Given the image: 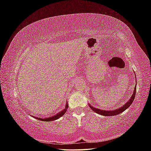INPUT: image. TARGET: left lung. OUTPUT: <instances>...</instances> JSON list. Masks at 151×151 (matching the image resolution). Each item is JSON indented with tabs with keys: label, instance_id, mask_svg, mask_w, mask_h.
Here are the masks:
<instances>
[{
	"label": "left lung",
	"instance_id": "left-lung-1",
	"mask_svg": "<svg viewBox=\"0 0 151 151\" xmlns=\"http://www.w3.org/2000/svg\"><path fill=\"white\" fill-rule=\"evenodd\" d=\"M136 86H135L134 93H133V94H132L131 98L129 100V101L126 103V104L125 105H123V106H122L121 108H119L117 109H115V110H114V109H113V110H111V111H106V110L104 111V110H101V109L94 108L93 106H91V105H89V106L91 108V109H92L94 112L99 114V115H102L107 116L118 115V114H120V113L124 111L125 109H127L128 108H129L131 105V104L133 103V101H134V99L135 96V93H136Z\"/></svg>",
	"mask_w": 151,
	"mask_h": 151
}]
</instances>
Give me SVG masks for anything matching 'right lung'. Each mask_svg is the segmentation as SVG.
Listing matches in <instances>:
<instances>
[{
    "label": "right lung",
    "mask_w": 151,
    "mask_h": 151,
    "mask_svg": "<svg viewBox=\"0 0 151 151\" xmlns=\"http://www.w3.org/2000/svg\"><path fill=\"white\" fill-rule=\"evenodd\" d=\"M67 109H68V104H67V103H66V107H65V109H63V111L59 112L57 114V115H54L53 116H51V117H49V118H38V117H36V116H33V117L35 118H36V119H38V120H42V121H45V122H50V121L55 120H57L58 118L61 117L62 115H64L65 113L67 110Z\"/></svg>",
    "instance_id": "obj_1"
}]
</instances>
